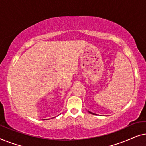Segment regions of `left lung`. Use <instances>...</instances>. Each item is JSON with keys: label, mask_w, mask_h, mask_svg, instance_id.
Instances as JSON below:
<instances>
[{"label": "left lung", "mask_w": 146, "mask_h": 146, "mask_svg": "<svg viewBox=\"0 0 146 146\" xmlns=\"http://www.w3.org/2000/svg\"><path fill=\"white\" fill-rule=\"evenodd\" d=\"M89 112H90V113H92V114H94V113H92V112H90V111H89Z\"/></svg>", "instance_id": "obj_1"}]
</instances>
